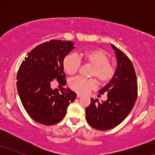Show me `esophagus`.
Listing matches in <instances>:
<instances>
[{
    "mask_svg": "<svg viewBox=\"0 0 155 155\" xmlns=\"http://www.w3.org/2000/svg\"><path fill=\"white\" fill-rule=\"evenodd\" d=\"M76 97H77L78 98H79V97H82V95H81V94H77V95H76Z\"/></svg>",
    "mask_w": 155,
    "mask_h": 155,
    "instance_id": "1",
    "label": "esophagus"
}]
</instances>
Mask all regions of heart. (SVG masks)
<instances>
[{
	"label": "heart",
	"mask_w": 155,
	"mask_h": 155,
	"mask_svg": "<svg viewBox=\"0 0 155 155\" xmlns=\"http://www.w3.org/2000/svg\"><path fill=\"white\" fill-rule=\"evenodd\" d=\"M79 58L83 63L92 66L90 76L96 78L101 84L109 82L115 75L116 69L110 63L109 56L101 49H93L82 51ZM75 55L68 54L63 60V68L68 75L76 74L81 66V61ZM96 81L94 79H84L75 77L69 81V87L78 93H86L96 87Z\"/></svg>",
	"instance_id": "obj_1"
}]
</instances>
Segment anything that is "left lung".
<instances>
[{"label": "left lung", "instance_id": "8db88e82", "mask_svg": "<svg viewBox=\"0 0 155 155\" xmlns=\"http://www.w3.org/2000/svg\"><path fill=\"white\" fill-rule=\"evenodd\" d=\"M116 54L117 67L115 75L99 93L107 92V100L100 103L91 98L85 114L88 124L99 130L117 127L133 109L138 95L137 77L132 62L124 52L111 45Z\"/></svg>", "mask_w": 155, "mask_h": 155}]
</instances>
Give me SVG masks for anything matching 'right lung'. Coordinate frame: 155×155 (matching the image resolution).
<instances>
[{
  "label": "right lung",
  "instance_id": "1",
  "mask_svg": "<svg viewBox=\"0 0 155 155\" xmlns=\"http://www.w3.org/2000/svg\"><path fill=\"white\" fill-rule=\"evenodd\" d=\"M74 45L70 41L44 42L28 53L19 66L17 76L19 96L28 115L38 123H58L76 99V94L69 88L51 87L55 79L63 86L66 83L63 63Z\"/></svg>",
  "mask_w": 155,
  "mask_h": 155
}]
</instances>
